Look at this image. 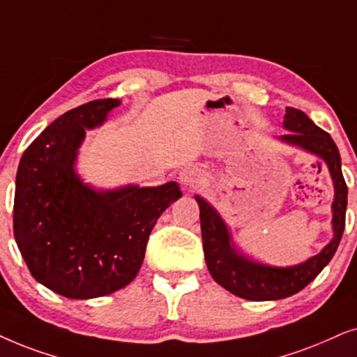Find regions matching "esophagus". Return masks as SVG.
Instances as JSON below:
<instances>
[{
  "instance_id": "34e87169",
  "label": "esophagus",
  "mask_w": 357,
  "mask_h": 357,
  "mask_svg": "<svg viewBox=\"0 0 357 357\" xmlns=\"http://www.w3.org/2000/svg\"><path fill=\"white\" fill-rule=\"evenodd\" d=\"M179 181L189 189L201 188L206 183V173H204V169L197 168V166H186L179 173Z\"/></svg>"
}]
</instances>
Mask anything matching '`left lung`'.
<instances>
[{
	"label": "left lung",
	"instance_id": "1",
	"mask_svg": "<svg viewBox=\"0 0 357 357\" xmlns=\"http://www.w3.org/2000/svg\"><path fill=\"white\" fill-rule=\"evenodd\" d=\"M284 127L291 130V134L281 137L284 142L302 146L326 161L335 184V236L321 250V253L313 256L303 264L292 266V268H269L236 253L230 245V235H228L225 223L202 197L197 196L196 201L201 208L202 245L207 268L211 271L213 281L234 296L246 298V301H278V298H286L302 291L330 263L344 231L348 186L341 171L338 146L330 134L315 126L301 109H286Z\"/></svg>",
	"mask_w": 357,
	"mask_h": 357
}]
</instances>
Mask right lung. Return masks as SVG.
<instances>
[{"instance_id":"1","label":"right lung","mask_w":357,"mask_h":357,"mask_svg":"<svg viewBox=\"0 0 357 357\" xmlns=\"http://www.w3.org/2000/svg\"><path fill=\"white\" fill-rule=\"evenodd\" d=\"M96 99L65 112L27 146L14 192V238L32 278L68 298L112 294L135 279L149 236L176 183L96 192L79 181L73 163L84 130L119 106Z\"/></svg>"}]
</instances>
